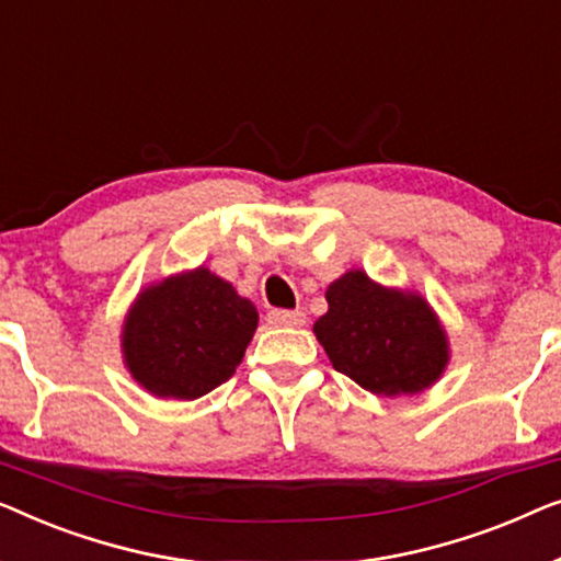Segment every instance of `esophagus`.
Returning <instances> with one entry per match:
<instances>
[{"instance_id": "esophagus-1", "label": "esophagus", "mask_w": 561, "mask_h": 561, "mask_svg": "<svg viewBox=\"0 0 561 561\" xmlns=\"http://www.w3.org/2000/svg\"><path fill=\"white\" fill-rule=\"evenodd\" d=\"M266 320L272 325H287V328H299L305 322L302 310H270L266 312Z\"/></svg>"}]
</instances>
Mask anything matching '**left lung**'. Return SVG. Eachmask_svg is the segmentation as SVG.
Here are the masks:
<instances>
[{
    "mask_svg": "<svg viewBox=\"0 0 561 561\" xmlns=\"http://www.w3.org/2000/svg\"><path fill=\"white\" fill-rule=\"evenodd\" d=\"M325 297L330 310L314 322V335L337 374L383 397L437 381L447 341L422 297L378 287L363 272L330 284Z\"/></svg>",
    "mask_w": 561,
    "mask_h": 561,
    "instance_id": "8db88e82",
    "label": "left lung"
}]
</instances>
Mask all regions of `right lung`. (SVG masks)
Here are the masks:
<instances>
[{"label": "right lung", "mask_w": 561, "mask_h": 561, "mask_svg": "<svg viewBox=\"0 0 561 561\" xmlns=\"http://www.w3.org/2000/svg\"><path fill=\"white\" fill-rule=\"evenodd\" d=\"M256 320L249 299L201 266L139 295L124 328L126 366L154 397L198 399L233 376Z\"/></svg>", "instance_id": "1"}]
</instances>
